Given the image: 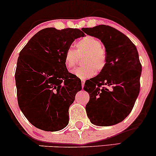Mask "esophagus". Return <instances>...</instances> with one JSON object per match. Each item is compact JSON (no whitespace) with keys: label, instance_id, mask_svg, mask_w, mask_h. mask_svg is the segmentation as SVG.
I'll return each instance as SVG.
<instances>
[{"label":"esophagus","instance_id":"obj_1","mask_svg":"<svg viewBox=\"0 0 156 156\" xmlns=\"http://www.w3.org/2000/svg\"><path fill=\"white\" fill-rule=\"evenodd\" d=\"M81 82H82V87L83 88L84 86V82H85V81H84V80H82Z\"/></svg>","mask_w":156,"mask_h":156}]
</instances>
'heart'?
<instances>
[{
  "instance_id": "b5f03b06",
  "label": "heart",
  "mask_w": 156,
  "mask_h": 156,
  "mask_svg": "<svg viewBox=\"0 0 156 156\" xmlns=\"http://www.w3.org/2000/svg\"><path fill=\"white\" fill-rule=\"evenodd\" d=\"M76 51L68 48L64 53L65 66L69 70L76 65L77 55H84L82 62L83 66L72 70L73 74L86 80L94 76L95 70L101 72L104 69L107 61L106 53L98 39L93 36H85L76 42Z\"/></svg>"
}]
</instances>
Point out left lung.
I'll list each match as a JSON object with an SVG mask.
<instances>
[{
    "instance_id": "1",
    "label": "left lung",
    "mask_w": 156,
    "mask_h": 156,
    "mask_svg": "<svg viewBox=\"0 0 156 156\" xmlns=\"http://www.w3.org/2000/svg\"><path fill=\"white\" fill-rule=\"evenodd\" d=\"M82 30L101 40L107 56L104 69L84 84V90L90 95L85 107L87 116L96 126L119 124L131 112L140 93L142 66L137 48L129 38L110 26Z\"/></svg>"
}]
</instances>
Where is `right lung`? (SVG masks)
Returning a JSON list of instances; mask_svg holds the SVG:
<instances>
[{
  "label": "right lung",
  "instance_id": "right-lung-1",
  "mask_svg": "<svg viewBox=\"0 0 156 156\" xmlns=\"http://www.w3.org/2000/svg\"><path fill=\"white\" fill-rule=\"evenodd\" d=\"M84 36L78 29L45 28L19 53L15 73L19 106L35 127L55 132L68 125L69 106L82 84L67 70L64 53L75 40Z\"/></svg>",
  "mask_w": 156,
  "mask_h": 156
}]
</instances>
